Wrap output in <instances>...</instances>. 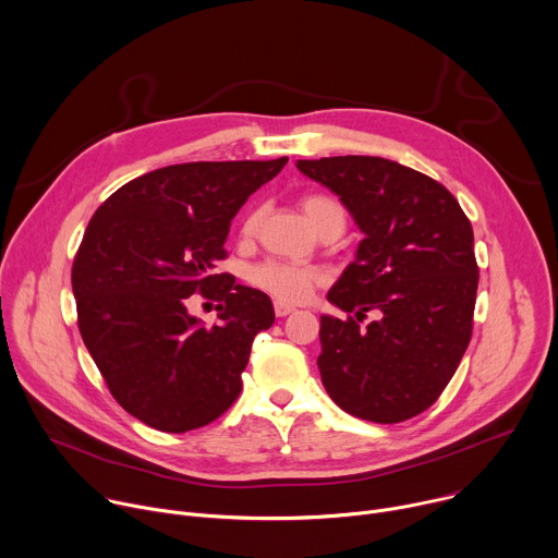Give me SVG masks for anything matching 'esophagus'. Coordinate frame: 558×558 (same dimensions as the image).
<instances>
[{
  "instance_id": "obj_1",
  "label": "esophagus",
  "mask_w": 558,
  "mask_h": 558,
  "mask_svg": "<svg viewBox=\"0 0 558 558\" xmlns=\"http://www.w3.org/2000/svg\"><path fill=\"white\" fill-rule=\"evenodd\" d=\"M290 312H294V305L283 303V301H275V314L277 316H288Z\"/></svg>"
}]
</instances>
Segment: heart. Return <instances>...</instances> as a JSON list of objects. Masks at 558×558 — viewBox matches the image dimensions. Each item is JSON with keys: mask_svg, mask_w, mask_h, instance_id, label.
<instances>
[{"mask_svg": "<svg viewBox=\"0 0 558 558\" xmlns=\"http://www.w3.org/2000/svg\"><path fill=\"white\" fill-rule=\"evenodd\" d=\"M301 206H303V213L314 231H318L329 219L345 221L343 208L329 197L310 195L301 202ZM259 221H262V210H253L244 219L242 238H246V240L253 238L257 233ZM248 279L253 286L277 296L283 303L286 301L301 303L310 296L314 286H318L323 281V275H320V270L310 268V266H296V264H288V262H279V259H268V262L253 266L248 272Z\"/></svg>", "mask_w": 558, "mask_h": 558, "instance_id": "1", "label": "heart"}]
</instances>
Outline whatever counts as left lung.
<instances>
[{
	"label": "left lung",
	"instance_id": "left-lung-1",
	"mask_svg": "<svg viewBox=\"0 0 558 558\" xmlns=\"http://www.w3.org/2000/svg\"><path fill=\"white\" fill-rule=\"evenodd\" d=\"M365 235L320 314L318 372L343 411L393 424L428 409L453 378L473 331L480 270L471 221L428 175L378 156L296 160ZM381 318L360 327L365 311Z\"/></svg>",
	"mask_w": 558,
	"mask_h": 558
}]
</instances>
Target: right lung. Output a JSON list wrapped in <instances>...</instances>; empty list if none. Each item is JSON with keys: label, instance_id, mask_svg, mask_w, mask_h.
<instances>
[{"label": "right lung", "instance_id": "1", "mask_svg": "<svg viewBox=\"0 0 558 558\" xmlns=\"http://www.w3.org/2000/svg\"><path fill=\"white\" fill-rule=\"evenodd\" d=\"M288 158L186 162L145 173L92 215L72 266L83 343L111 396L141 422L184 433L242 391L253 339L275 323L262 290L215 275L231 219ZM195 291L219 300L206 328Z\"/></svg>", "mask_w": 558, "mask_h": 558}]
</instances>
